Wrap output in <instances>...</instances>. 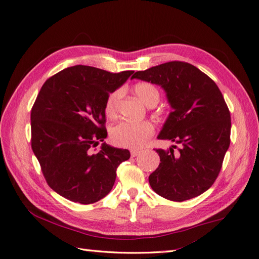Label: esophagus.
<instances>
[{
    "label": "esophagus",
    "instance_id": "1",
    "mask_svg": "<svg viewBox=\"0 0 259 259\" xmlns=\"http://www.w3.org/2000/svg\"><path fill=\"white\" fill-rule=\"evenodd\" d=\"M139 153H140L139 150H132L131 151V155L133 156V158H134V156H136V155H138Z\"/></svg>",
    "mask_w": 259,
    "mask_h": 259
}]
</instances>
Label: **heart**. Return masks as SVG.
Returning <instances> with one entry per match:
<instances>
[{
    "label": "heart",
    "mask_w": 259,
    "mask_h": 259,
    "mask_svg": "<svg viewBox=\"0 0 259 259\" xmlns=\"http://www.w3.org/2000/svg\"><path fill=\"white\" fill-rule=\"evenodd\" d=\"M135 94L147 107L155 106L160 100V92L151 83H138L135 86ZM121 95V90H115L108 95L105 103V113L108 117L115 116ZM153 125L149 122L122 121L111 128L110 138L115 146L139 149L147 144L148 139L153 135Z\"/></svg>",
    "instance_id": "heart-1"
}]
</instances>
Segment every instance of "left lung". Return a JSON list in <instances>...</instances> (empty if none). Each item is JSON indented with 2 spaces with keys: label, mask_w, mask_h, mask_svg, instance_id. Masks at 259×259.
<instances>
[{
  "label": "left lung",
  "mask_w": 259,
  "mask_h": 259,
  "mask_svg": "<svg viewBox=\"0 0 259 259\" xmlns=\"http://www.w3.org/2000/svg\"><path fill=\"white\" fill-rule=\"evenodd\" d=\"M132 79L161 86L173 110L158 135L180 145L158 149L160 165L149 176L153 191L183 202L205 192L221 171L230 145L231 117L222 92L201 70L169 61L137 71Z\"/></svg>",
  "instance_id": "left-lung-1"
}]
</instances>
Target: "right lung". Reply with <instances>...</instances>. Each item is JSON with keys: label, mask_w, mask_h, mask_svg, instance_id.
<instances>
[{"label": "right lung", "mask_w": 259, "mask_h": 259, "mask_svg": "<svg viewBox=\"0 0 259 259\" xmlns=\"http://www.w3.org/2000/svg\"><path fill=\"white\" fill-rule=\"evenodd\" d=\"M134 71L111 73L77 65L51 76L31 110V147L49 186L61 197L91 204L111 191L126 149L101 144L107 137L108 95Z\"/></svg>", "instance_id": "right-lung-1"}]
</instances>
